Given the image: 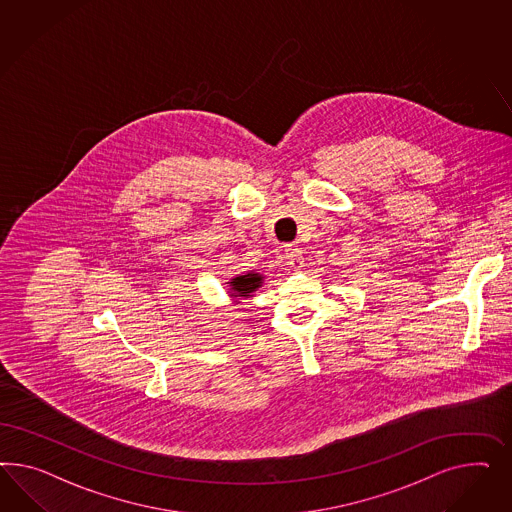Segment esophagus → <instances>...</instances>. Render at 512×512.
<instances>
[{"label":"esophagus","mask_w":512,"mask_h":512,"mask_svg":"<svg viewBox=\"0 0 512 512\" xmlns=\"http://www.w3.org/2000/svg\"><path fill=\"white\" fill-rule=\"evenodd\" d=\"M285 261L293 268V270H300L302 264H304V257H302V251L296 248V246H287L285 249Z\"/></svg>","instance_id":"obj_1"}]
</instances>
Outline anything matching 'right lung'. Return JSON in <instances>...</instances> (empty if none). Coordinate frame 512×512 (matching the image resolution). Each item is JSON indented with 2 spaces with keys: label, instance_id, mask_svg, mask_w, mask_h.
<instances>
[{
  "label": "right lung",
  "instance_id": "obj_1",
  "mask_svg": "<svg viewBox=\"0 0 512 512\" xmlns=\"http://www.w3.org/2000/svg\"><path fill=\"white\" fill-rule=\"evenodd\" d=\"M264 276L251 270L246 274H238L234 278L227 281V287H229V296L233 298L234 304H240V300H248L251 296L255 295L261 287H263Z\"/></svg>",
  "mask_w": 512,
  "mask_h": 512
}]
</instances>
